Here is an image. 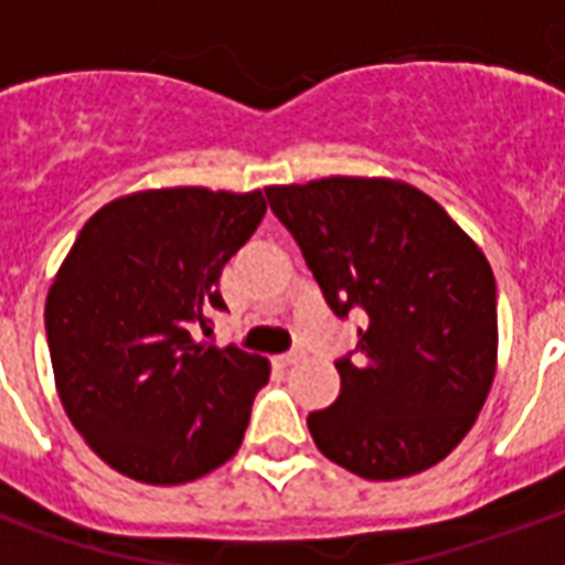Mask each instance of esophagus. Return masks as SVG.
Listing matches in <instances>:
<instances>
[{
	"mask_svg": "<svg viewBox=\"0 0 565 565\" xmlns=\"http://www.w3.org/2000/svg\"><path fill=\"white\" fill-rule=\"evenodd\" d=\"M302 356H306V351L302 348H294V351H287V354L278 356V363H281L284 369L296 366V363H302Z\"/></svg>",
	"mask_w": 565,
	"mask_h": 565,
	"instance_id": "esophagus-1",
	"label": "esophagus"
}]
</instances>
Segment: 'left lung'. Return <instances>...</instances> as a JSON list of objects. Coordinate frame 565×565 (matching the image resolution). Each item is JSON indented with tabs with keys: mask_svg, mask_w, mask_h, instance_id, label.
Returning a JSON list of instances; mask_svg holds the SVG:
<instances>
[{
	"mask_svg": "<svg viewBox=\"0 0 565 565\" xmlns=\"http://www.w3.org/2000/svg\"><path fill=\"white\" fill-rule=\"evenodd\" d=\"M356 344L308 429L327 460L372 481L424 472L472 429L497 369V281L438 202L384 178L266 186Z\"/></svg>",
	"mask_w": 565,
	"mask_h": 565,
	"instance_id": "1",
	"label": "left lung"
}]
</instances>
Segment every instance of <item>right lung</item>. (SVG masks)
<instances>
[{"label":"right lung","mask_w":565,"mask_h":565,"mask_svg":"<svg viewBox=\"0 0 565 565\" xmlns=\"http://www.w3.org/2000/svg\"><path fill=\"white\" fill-rule=\"evenodd\" d=\"M266 214L254 193L148 190L84 223L51 284L44 330L68 420L111 469L184 484L245 438L269 363L209 339L217 278Z\"/></svg>","instance_id":"right-lung-1"}]
</instances>
